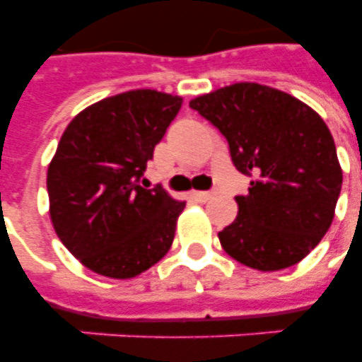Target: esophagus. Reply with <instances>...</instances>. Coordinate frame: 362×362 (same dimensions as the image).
<instances>
[{
  "label": "esophagus",
  "mask_w": 362,
  "mask_h": 362,
  "mask_svg": "<svg viewBox=\"0 0 362 362\" xmlns=\"http://www.w3.org/2000/svg\"><path fill=\"white\" fill-rule=\"evenodd\" d=\"M212 195H214L212 192H193L192 193V197L195 199V201H199V203H206L209 199H212Z\"/></svg>",
  "instance_id": "1"
}]
</instances>
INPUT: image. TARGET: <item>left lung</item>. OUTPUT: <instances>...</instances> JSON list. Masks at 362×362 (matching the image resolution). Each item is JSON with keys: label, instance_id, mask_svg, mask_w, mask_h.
<instances>
[{"label": "left lung", "instance_id": "left-lung-1", "mask_svg": "<svg viewBox=\"0 0 362 362\" xmlns=\"http://www.w3.org/2000/svg\"><path fill=\"white\" fill-rule=\"evenodd\" d=\"M189 107L229 142L233 165L252 176L238 216L218 233L238 263L255 270L297 264L325 237L342 189L337 146L321 116L274 88L238 82Z\"/></svg>", "mask_w": 362, "mask_h": 362}]
</instances>
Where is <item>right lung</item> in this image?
Wrapping results in <instances>:
<instances>
[{
    "label": "right lung",
    "mask_w": 362,
    "mask_h": 362,
    "mask_svg": "<svg viewBox=\"0 0 362 362\" xmlns=\"http://www.w3.org/2000/svg\"><path fill=\"white\" fill-rule=\"evenodd\" d=\"M180 107L182 98L156 90L118 93L76 115L59 139L47 175L50 220L93 272L125 280L169 252L186 203L142 184Z\"/></svg>",
    "instance_id": "obj_1"
}]
</instances>
